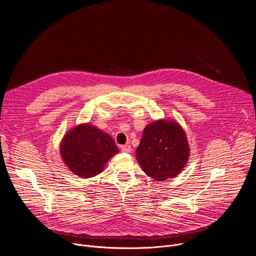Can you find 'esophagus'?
Masks as SVG:
<instances>
[{
    "label": "esophagus",
    "mask_w": 256,
    "mask_h": 256,
    "mask_svg": "<svg viewBox=\"0 0 256 256\" xmlns=\"http://www.w3.org/2000/svg\"><path fill=\"white\" fill-rule=\"evenodd\" d=\"M122 151L126 152V153H130L132 151V147L130 144H124V146H122Z\"/></svg>",
    "instance_id": "obj_1"
}]
</instances>
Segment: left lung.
Here are the masks:
<instances>
[{
	"label": "left lung",
	"mask_w": 256,
	"mask_h": 256,
	"mask_svg": "<svg viewBox=\"0 0 256 256\" xmlns=\"http://www.w3.org/2000/svg\"><path fill=\"white\" fill-rule=\"evenodd\" d=\"M136 155L146 174L164 181L184 169L190 148L184 130L176 120H158L144 128Z\"/></svg>",
	"instance_id": "left-lung-1"
}]
</instances>
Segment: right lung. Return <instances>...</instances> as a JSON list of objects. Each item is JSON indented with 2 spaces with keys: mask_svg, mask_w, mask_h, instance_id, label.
Listing matches in <instances>:
<instances>
[{
  "mask_svg": "<svg viewBox=\"0 0 256 256\" xmlns=\"http://www.w3.org/2000/svg\"><path fill=\"white\" fill-rule=\"evenodd\" d=\"M120 152L114 138L97 126L80 124L62 138L60 154L62 162L75 175L90 178L101 173Z\"/></svg>",
  "mask_w": 256,
  "mask_h": 256,
  "instance_id": "add662e5",
  "label": "right lung"
}]
</instances>
